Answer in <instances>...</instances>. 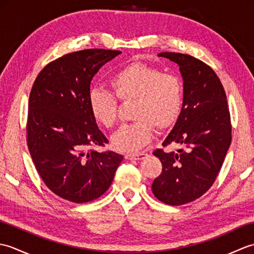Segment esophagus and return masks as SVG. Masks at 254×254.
Masks as SVG:
<instances>
[{
	"instance_id": "obj_1",
	"label": "esophagus",
	"mask_w": 254,
	"mask_h": 254,
	"mask_svg": "<svg viewBox=\"0 0 254 254\" xmlns=\"http://www.w3.org/2000/svg\"><path fill=\"white\" fill-rule=\"evenodd\" d=\"M145 157H147L146 153H135V154H127L126 155V159H130V160H141L144 159Z\"/></svg>"
}]
</instances>
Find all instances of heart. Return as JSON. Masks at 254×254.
Instances as JSON below:
<instances>
[{
  "label": "heart",
  "instance_id": "heart-1",
  "mask_svg": "<svg viewBox=\"0 0 254 254\" xmlns=\"http://www.w3.org/2000/svg\"><path fill=\"white\" fill-rule=\"evenodd\" d=\"M109 85L118 99L133 101L132 118L135 121L123 124L111 137L115 149L134 153L153 138L154 127L165 130L179 119L185 87L182 80L171 74H163L155 66L134 62L119 68L111 75ZM111 91L91 88L88 105L95 120L110 128L117 122L118 101Z\"/></svg>",
  "mask_w": 254,
  "mask_h": 254
}]
</instances>
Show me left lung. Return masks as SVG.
Masks as SVG:
<instances>
[{
	"mask_svg": "<svg viewBox=\"0 0 254 254\" xmlns=\"http://www.w3.org/2000/svg\"><path fill=\"white\" fill-rule=\"evenodd\" d=\"M179 65L185 102L163 146L179 144L187 149L153 153L163 171L152 185L154 195L168 205H182L202 196L212 187L231 143L230 115L222 83L212 68L191 56L160 52Z\"/></svg>",
	"mask_w": 254,
	"mask_h": 254,
	"instance_id": "left-lung-1",
	"label": "left lung"
}]
</instances>
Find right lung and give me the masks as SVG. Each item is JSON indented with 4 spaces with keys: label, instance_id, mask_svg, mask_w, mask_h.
Wrapping results in <instances>:
<instances>
[{
    "label": "right lung",
    "instance_id": "1",
    "mask_svg": "<svg viewBox=\"0 0 254 254\" xmlns=\"http://www.w3.org/2000/svg\"><path fill=\"white\" fill-rule=\"evenodd\" d=\"M121 51L86 49L48 64L29 96L27 143L38 174L60 197L74 203L98 198L111 186L123 156L90 149L108 139L88 105L90 82Z\"/></svg>",
    "mask_w": 254,
    "mask_h": 254
}]
</instances>
